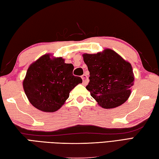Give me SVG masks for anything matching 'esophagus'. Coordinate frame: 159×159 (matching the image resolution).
Segmentation results:
<instances>
[{
  "instance_id": "34e87169",
  "label": "esophagus",
  "mask_w": 159,
  "mask_h": 159,
  "mask_svg": "<svg viewBox=\"0 0 159 159\" xmlns=\"http://www.w3.org/2000/svg\"><path fill=\"white\" fill-rule=\"evenodd\" d=\"M82 80H83V83L84 85H86L88 83V76H86L85 74H83V76H81Z\"/></svg>"
}]
</instances>
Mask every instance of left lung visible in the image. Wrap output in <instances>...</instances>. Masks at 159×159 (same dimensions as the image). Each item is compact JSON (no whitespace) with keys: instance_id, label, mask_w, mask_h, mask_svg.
I'll return each instance as SVG.
<instances>
[{"instance_id":"1","label":"left lung","mask_w":159,"mask_h":159,"mask_svg":"<svg viewBox=\"0 0 159 159\" xmlns=\"http://www.w3.org/2000/svg\"><path fill=\"white\" fill-rule=\"evenodd\" d=\"M89 71L86 89L98 105L106 109L118 107L131 95L134 74L131 63L111 48L94 54H83Z\"/></svg>"}]
</instances>
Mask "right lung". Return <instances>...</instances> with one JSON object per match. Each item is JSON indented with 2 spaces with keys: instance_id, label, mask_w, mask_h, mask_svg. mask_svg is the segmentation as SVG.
<instances>
[{
  "instance_id": "obj_1",
  "label": "right lung",
  "mask_w": 159,
  "mask_h": 159,
  "mask_svg": "<svg viewBox=\"0 0 159 159\" xmlns=\"http://www.w3.org/2000/svg\"><path fill=\"white\" fill-rule=\"evenodd\" d=\"M74 66L62 57L44 54L28 67L23 80V88L28 101L39 111H57L65 104L70 92L82 83L73 75Z\"/></svg>"
}]
</instances>
